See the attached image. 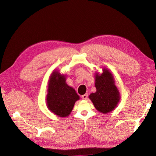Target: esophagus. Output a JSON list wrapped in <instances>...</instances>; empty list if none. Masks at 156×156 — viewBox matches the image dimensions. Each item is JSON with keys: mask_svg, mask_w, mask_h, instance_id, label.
Instances as JSON below:
<instances>
[{"mask_svg": "<svg viewBox=\"0 0 156 156\" xmlns=\"http://www.w3.org/2000/svg\"><path fill=\"white\" fill-rule=\"evenodd\" d=\"M81 98H82L83 100H87V98H88V94H84V95H83V96H81Z\"/></svg>", "mask_w": 156, "mask_h": 156, "instance_id": "esophagus-1", "label": "esophagus"}]
</instances>
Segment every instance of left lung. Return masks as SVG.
Instances as JSON below:
<instances>
[{
    "label": "left lung",
    "instance_id": "obj_1",
    "mask_svg": "<svg viewBox=\"0 0 156 156\" xmlns=\"http://www.w3.org/2000/svg\"><path fill=\"white\" fill-rule=\"evenodd\" d=\"M95 87L96 92L91 93L88 98L96 110L103 114L114 110L120 100V94L110 70L103 68L102 73L96 72Z\"/></svg>",
    "mask_w": 156,
    "mask_h": 156
}]
</instances>
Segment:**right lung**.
<instances>
[{"mask_svg":"<svg viewBox=\"0 0 156 156\" xmlns=\"http://www.w3.org/2000/svg\"><path fill=\"white\" fill-rule=\"evenodd\" d=\"M66 75L55 69L49 77L46 95V104L49 110L62 118L69 115L75 103L80 99L75 89L66 83Z\"/></svg>","mask_w":156,"mask_h":156,"instance_id":"add662e5","label":"right lung"}]
</instances>
